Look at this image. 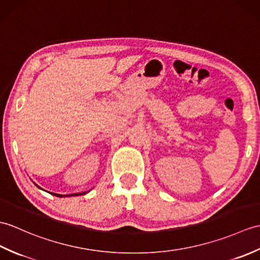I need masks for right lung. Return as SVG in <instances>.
Listing matches in <instances>:
<instances>
[{
    "label": "right lung",
    "instance_id": "right-lung-1",
    "mask_svg": "<svg viewBox=\"0 0 260 260\" xmlns=\"http://www.w3.org/2000/svg\"><path fill=\"white\" fill-rule=\"evenodd\" d=\"M84 194H86V192L84 191V192H78V194H70V195H66V196H78V195H84ZM54 195H56L57 197H63V195H58V194H54Z\"/></svg>",
    "mask_w": 260,
    "mask_h": 260
}]
</instances>
